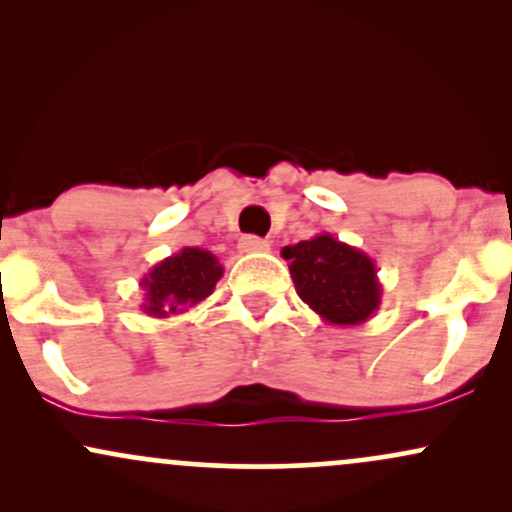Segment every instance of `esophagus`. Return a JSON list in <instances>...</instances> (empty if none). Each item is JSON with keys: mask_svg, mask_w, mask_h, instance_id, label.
<instances>
[{"mask_svg": "<svg viewBox=\"0 0 512 512\" xmlns=\"http://www.w3.org/2000/svg\"><path fill=\"white\" fill-rule=\"evenodd\" d=\"M267 250H269L267 240L257 236H245L238 240V252H243V255H248V252H267Z\"/></svg>", "mask_w": 512, "mask_h": 512, "instance_id": "34e87169", "label": "esophagus"}]
</instances>
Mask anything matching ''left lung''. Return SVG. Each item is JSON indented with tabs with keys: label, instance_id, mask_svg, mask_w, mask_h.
Here are the masks:
<instances>
[{
	"label": "left lung",
	"instance_id": "left-lung-1",
	"mask_svg": "<svg viewBox=\"0 0 512 512\" xmlns=\"http://www.w3.org/2000/svg\"><path fill=\"white\" fill-rule=\"evenodd\" d=\"M281 257L289 260L301 301L330 325H363L380 308L383 284L375 262L332 233H317L310 240L286 245Z\"/></svg>",
	"mask_w": 512,
	"mask_h": 512
}]
</instances>
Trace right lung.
Wrapping results in <instances>:
<instances>
[{"label": "right lung", "mask_w": 512, "mask_h": 512, "mask_svg": "<svg viewBox=\"0 0 512 512\" xmlns=\"http://www.w3.org/2000/svg\"><path fill=\"white\" fill-rule=\"evenodd\" d=\"M223 267L202 248H182L166 257L139 281L144 291L142 310L151 317H170L185 313L192 305L202 303L214 293Z\"/></svg>", "instance_id": "right-lung-1"}]
</instances>
